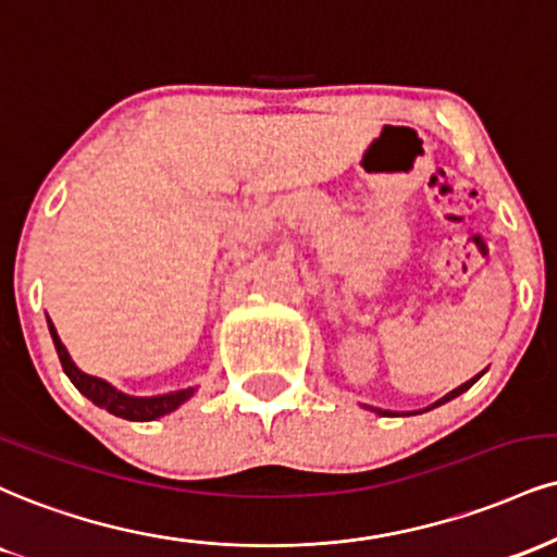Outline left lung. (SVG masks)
I'll return each mask as SVG.
<instances>
[{"label": "left lung", "mask_w": 557, "mask_h": 557, "mask_svg": "<svg viewBox=\"0 0 557 557\" xmlns=\"http://www.w3.org/2000/svg\"><path fill=\"white\" fill-rule=\"evenodd\" d=\"M480 376H482V373H480ZM480 376H474L472 381H467V384H461L459 388H454V392H448V394H446V397H444V399H438V401H435V405H433V407H438V405H444V401H448V399L459 397V394H461V392H467V388H470V386L474 384V381H478ZM433 407H428V410H433ZM376 412H379V414H392V412H384V410H376Z\"/></svg>", "instance_id": "obj_1"}]
</instances>
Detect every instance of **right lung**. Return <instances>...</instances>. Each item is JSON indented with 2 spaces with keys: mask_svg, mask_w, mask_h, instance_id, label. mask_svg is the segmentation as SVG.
Segmentation results:
<instances>
[{
  "mask_svg": "<svg viewBox=\"0 0 557 557\" xmlns=\"http://www.w3.org/2000/svg\"><path fill=\"white\" fill-rule=\"evenodd\" d=\"M49 332H51L53 347H57V352H59V360H62L64 373L70 376L72 384L77 386V392L85 394L92 405L103 407V410L116 414V418L139 420V423H145V420L163 418V414L176 410L178 405H184V401L194 394V388H184V392H171V394H163V397H129V394L113 388L109 381H103L98 376H87V373L79 371V368L72 363L70 352H66L62 339H59L57 330H53L51 319H49Z\"/></svg>",
  "mask_w": 557,
  "mask_h": 557,
  "instance_id": "right-lung-1",
  "label": "right lung"
}]
</instances>
